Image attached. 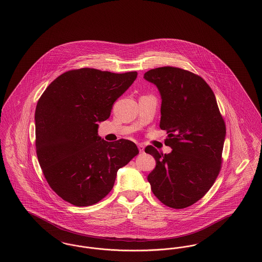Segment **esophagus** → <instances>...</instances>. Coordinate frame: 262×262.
Returning <instances> with one entry per match:
<instances>
[{
    "instance_id": "obj_1",
    "label": "esophagus",
    "mask_w": 262,
    "mask_h": 262,
    "mask_svg": "<svg viewBox=\"0 0 262 262\" xmlns=\"http://www.w3.org/2000/svg\"><path fill=\"white\" fill-rule=\"evenodd\" d=\"M137 147H138V149H139V152H143V151H144V145H143V144L139 143V144H137Z\"/></svg>"
}]
</instances>
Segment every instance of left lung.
Returning a JSON list of instances; mask_svg holds the SVG:
<instances>
[{"instance_id": "obj_1", "label": "left lung", "mask_w": 262, "mask_h": 262, "mask_svg": "<svg viewBox=\"0 0 262 262\" xmlns=\"http://www.w3.org/2000/svg\"><path fill=\"white\" fill-rule=\"evenodd\" d=\"M161 94L160 127L167 130L168 154L147 146L156 160L147 179L164 205L184 209L205 196L220 173L226 127L215 95L196 74L160 67L143 77Z\"/></svg>"}]
</instances>
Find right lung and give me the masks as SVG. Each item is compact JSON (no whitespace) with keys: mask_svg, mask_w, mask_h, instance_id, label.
<instances>
[{"mask_svg":"<svg viewBox=\"0 0 262 262\" xmlns=\"http://www.w3.org/2000/svg\"><path fill=\"white\" fill-rule=\"evenodd\" d=\"M93 68L65 72L50 84L35 111L36 150L51 188L77 207L92 206L112 190L117 171L138 154L127 139L107 142L98 123L136 79Z\"/></svg>","mask_w":262,"mask_h":262,"instance_id":"add662e5","label":"right lung"}]
</instances>
